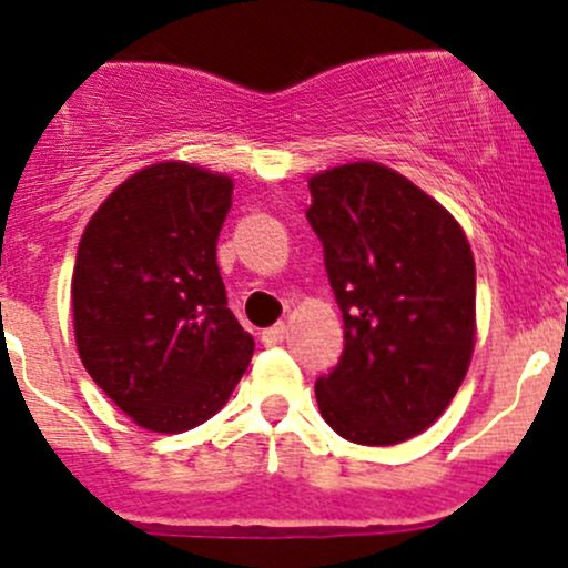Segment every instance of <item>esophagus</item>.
Returning <instances> with one entry per match:
<instances>
[{"instance_id":"obj_1","label":"esophagus","mask_w":568,"mask_h":568,"mask_svg":"<svg viewBox=\"0 0 568 568\" xmlns=\"http://www.w3.org/2000/svg\"><path fill=\"white\" fill-rule=\"evenodd\" d=\"M285 335H288V327L280 322V324H274V327L263 329L261 338H263V344H280V341H285Z\"/></svg>"}]
</instances>
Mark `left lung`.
Instances as JSON below:
<instances>
[{
  "mask_svg": "<svg viewBox=\"0 0 568 568\" xmlns=\"http://www.w3.org/2000/svg\"><path fill=\"white\" fill-rule=\"evenodd\" d=\"M307 185L346 341L316 379L318 410L346 442L394 447L427 430L469 372L475 255L458 219L383 163L324 169Z\"/></svg>",
  "mask_w": 568,
  "mask_h": 568,
  "instance_id": "1",
  "label": "left lung"
}]
</instances>
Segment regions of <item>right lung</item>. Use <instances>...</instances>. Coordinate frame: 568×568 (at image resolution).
<instances>
[{
  "mask_svg": "<svg viewBox=\"0 0 568 568\" xmlns=\"http://www.w3.org/2000/svg\"><path fill=\"white\" fill-rule=\"evenodd\" d=\"M233 178L161 161L88 222L71 274L80 361L138 427L185 433L227 405L255 341L227 307L216 241Z\"/></svg>",
  "mask_w": 568,
  "mask_h": 568,
  "instance_id": "obj_1",
  "label": "right lung"
}]
</instances>
